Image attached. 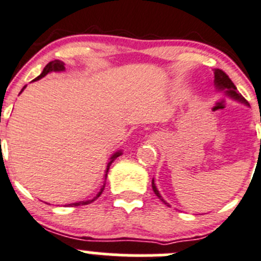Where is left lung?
<instances>
[{"instance_id":"8db88e82","label":"left lung","mask_w":261,"mask_h":261,"mask_svg":"<svg viewBox=\"0 0 261 261\" xmlns=\"http://www.w3.org/2000/svg\"><path fill=\"white\" fill-rule=\"evenodd\" d=\"M215 86H216V88L218 89V91H223L226 94H227L228 97H231V98L236 99V101H239V102H241V103L249 106V103H247L246 99H245L244 97L241 96L240 93H239L236 86L232 83V81L228 78V75L226 74L223 70L215 69ZM260 121H261V118H260ZM260 145H261V141H260ZM151 187H152V191H154V193L156 194L158 197H159L160 201L164 202L165 204H168L167 202H165L164 199L162 198V196H160L159 191H158L156 186H155V183H154V179L151 180ZM168 206H169V204H168Z\"/></svg>"}]
</instances>
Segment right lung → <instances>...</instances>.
I'll list each match as a JSON object with an SVG mask.
<instances>
[{
    "mask_svg": "<svg viewBox=\"0 0 261 261\" xmlns=\"http://www.w3.org/2000/svg\"><path fill=\"white\" fill-rule=\"evenodd\" d=\"M64 69H65L64 63L60 62V60H53V62H50V63H48V64L45 65V68H44V69H43V73H41V74L39 75V77H36L34 81L41 80V78L45 77V75L48 74V73H50V72H63V70H64ZM25 87H26V86H25ZM25 87H23V88L21 89V92H22L23 89H25ZM21 92H20V93H21ZM121 154H122V151H117V152H115V154L112 155L111 158H110V162L107 163V168H106V174H105V179H106V178H107V173H109V169H110V167H111L112 163H114V160H115L117 156H120ZM103 189H105V184H103V186H102L101 191H99L98 193H97V196L93 197V198H92V199H87V201L75 202V203H70V204H68V206H69V207H70V206H72V207H78V206H86V204L92 203V202L96 201V199L98 198L99 196H101L102 192H103Z\"/></svg>",
    "mask_w": 261,
    "mask_h": 261,
    "instance_id": "right-lung-1",
    "label": "right lung"
}]
</instances>
